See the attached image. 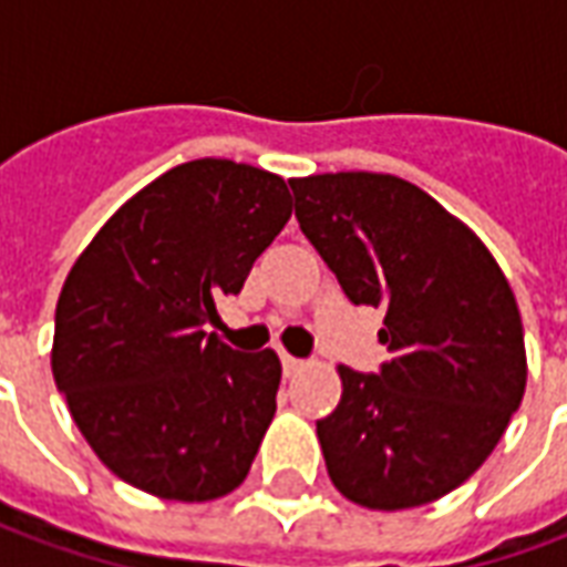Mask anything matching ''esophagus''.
Here are the masks:
<instances>
[{
    "label": "esophagus",
    "mask_w": 567,
    "mask_h": 567,
    "mask_svg": "<svg viewBox=\"0 0 567 567\" xmlns=\"http://www.w3.org/2000/svg\"><path fill=\"white\" fill-rule=\"evenodd\" d=\"M280 365H284V374H287V378H292L296 371L305 369V359H296V357H289V353H280Z\"/></svg>",
    "instance_id": "obj_1"
}]
</instances>
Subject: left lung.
Segmentation results:
<instances>
[{
	"mask_svg": "<svg viewBox=\"0 0 567 567\" xmlns=\"http://www.w3.org/2000/svg\"><path fill=\"white\" fill-rule=\"evenodd\" d=\"M296 220L353 305L383 308L378 371L341 365L317 420L338 493L420 507L481 468L526 392L519 308L481 238L395 175L292 177Z\"/></svg>",
	"mask_w": 567,
	"mask_h": 567,
	"instance_id": "8db88e82",
	"label": "left lung"
}]
</instances>
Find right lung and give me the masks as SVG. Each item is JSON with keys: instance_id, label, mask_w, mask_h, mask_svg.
Segmentation results:
<instances>
[{"instance_id": "1", "label": "right lung", "mask_w": 567, "mask_h": 567, "mask_svg": "<svg viewBox=\"0 0 567 567\" xmlns=\"http://www.w3.org/2000/svg\"><path fill=\"white\" fill-rule=\"evenodd\" d=\"M292 214L284 177L233 163L175 165L111 217L69 271L53 380L120 481L210 502L250 471L278 411L275 350L241 353L205 326L238 296Z\"/></svg>"}]
</instances>
